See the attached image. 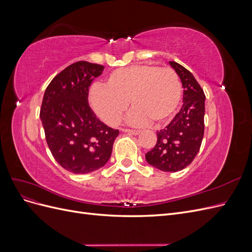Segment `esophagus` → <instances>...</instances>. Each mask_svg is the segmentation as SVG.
Segmentation results:
<instances>
[{
	"label": "esophagus",
	"mask_w": 252,
	"mask_h": 252,
	"mask_svg": "<svg viewBox=\"0 0 252 252\" xmlns=\"http://www.w3.org/2000/svg\"><path fill=\"white\" fill-rule=\"evenodd\" d=\"M122 130H123L124 132H129V133H132V134H134V135L139 134V133L141 132L140 130H138V129H127V128H124V129H122Z\"/></svg>",
	"instance_id": "esophagus-1"
}]
</instances>
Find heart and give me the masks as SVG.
I'll return each instance as SVG.
<instances>
[{
  "label": "heart",
  "instance_id": "obj_1",
  "mask_svg": "<svg viewBox=\"0 0 252 252\" xmlns=\"http://www.w3.org/2000/svg\"><path fill=\"white\" fill-rule=\"evenodd\" d=\"M182 94L181 80L171 68L141 64L112 71L106 87L95 85L90 89L89 102L109 125L120 123L128 103L133 109L129 114L131 123L161 125L178 111Z\"/></svg>",
  "mask_w": 252,
  "mask_h": 252
}]
</instances>
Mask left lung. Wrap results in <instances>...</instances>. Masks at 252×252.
I'll list each match as a JSON object with an SVG mask.
<instances>
[{
	"instance_id": "1",
	"label": "left lung",
	"mask_w": 252,
	"mask_h": 252,
	"mask_svg": "<svg viewBox=\"0 0 252 252\" xmlns=\"http://www.w3.org/2000/svg\"><path fill=\"white\" fill-rule=\"evenodd\" d=\"M169 64L184 88L183 106L168 125L157 131L156 146L145 158L159 170L177 172L191 164L200 150L204 135L205 94L191 72L177 62Z\"/></svg>"
}]
</instances>
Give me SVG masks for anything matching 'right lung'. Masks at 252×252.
Instances as JSON below:
<instances>
[{
    "label": "right lung",
    "mask_w": 252,
    "mask_h": 252,
    "mask_svg": "<svg viewBox=\"0 0 252 252\" xmlns=\"http://www.w3.org/2000/svg\"><path fill=\"white\" fill-rule=\"evenodd\" d=\"M103 70L102 65L80 61L57 74L45 90L40 112L45 138L52 157L72 173L103 167L119 135L88 104L89 87Z\"/></svg>",
    "instance_id": "add662e5"
}]
</instances>
